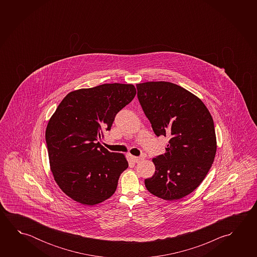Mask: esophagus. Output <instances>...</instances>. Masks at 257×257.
<instances>
[{"label": "esophagus", "instance_id": "34e87169", "mask_svg": "<svg viewBox=\"0 0 257 257\" xmlns=\"http://www.w3.org/2000/svg\"><path fill=\"white\" fill-rule=\"evenodd\" d=\"M144 159H145V155L140 156V157H135V156L132 157V160H133V161H134L135 163H140V162L143 161Z\"/></svg>", "mask_w": 257, "mask_h": 257}]
</instances>
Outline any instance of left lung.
<instances>
[{
  "label": "left lung",
  "instance_id": "left-lung-1",
  "mask_svg": "<svg viewBox=\"0 0 257 257\" xmlns=\"http://www.w3.org/2000/svg\"><path fill=\"white\" fill-rule=\"evenodd\" d=\"M136 88L155 135L169 138L166 153L152 160L156 171L145 179V186L164 200L181 199L201 185L213 163V119L199 97L178 85L149 81Z\"/></svg>",
  "mask_w": 257,
  "mask_h": 257
}]
</instances>
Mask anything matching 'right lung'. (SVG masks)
Here are the masks:
<instances>
[{"label":"right lung","instance_id":"add662e5","mask_svg":"<svg viewBox=\"0 0 257 257\" xmlns=\"http://www.w3.org/2000/svg\"><path fill=\"white\" fill-rule=\"evenodd\" d=\"M136 95L133 84H102L69 93L51 116L46 142L51 171L64 194L84 205L114 194L128 168L123 154L99 143L114 117Z\"/></svg>","mask_w":257,"mask_h":257}]
</instances>
